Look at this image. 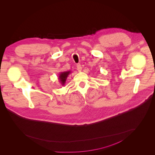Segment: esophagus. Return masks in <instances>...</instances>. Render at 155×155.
Listing matches in <instances>:
<instances>
[{"mask_svg": "<svg viewBox=\"0 0 155 155\" xmlns=\"http://www.w3.org/2000/svg\"><path fill=\"white\" fill-rule=\"evenodd\" d=\"M81 68H82L81 65L80 64H77V70L79 71H80L81 70Z\"/></svg>", "mask_w": 155, "mask_h": 155, "instance_id": "obj_1", "label": "esophagus"}]
</instances>
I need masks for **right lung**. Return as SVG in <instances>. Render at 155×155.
<instances>
[{
  "instance_id": "obj_1",
  "label": "right lung",
  "mask_w": 155,
  "mask_h": 155,
  "mask_svg": "<svg viewBox=\"0 0 155 155\" xmlns=\"http://www.w3.org/2000/svg\"><path fill=\"white\" fill-rule=\"evenodd\" d=\"M70 74H71V71H62L60 72L58 75V80L60 84L64 86L65 84L67 78L68 77V76L70 75Z\"/></svg>"
}]
</instances>
